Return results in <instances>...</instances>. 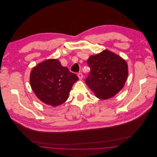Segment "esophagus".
Wrapping results in <instances>:
<instances>
[{
    "instance_id": "esophagus-1",
    "label": "esophagus",
    "mask_w": 157,
    "mask_h": 157,
    "mask_svg": "<svg viewBox=\"0 0 157 157\" xmlns=\"http://www.w3.org/2000/svg\"><path fill=\"white\" fill-rule=\"evenodd\" d=\"M77 76L80 80H82L83 78V74L82 73H78Z\"/></svg>"
}]
</instances>
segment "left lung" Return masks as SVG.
<instances>
[{"instance_id": "1", "label": "left lung", "mask_w": 157, "mask_h": 157, "mask_svg": "<svg viewBox=\"0 0 157 157\" xmlns=\"http://www.w3.org/2000/svg\"><path fill=\"white\" fill-rule=\"evenodd\" d=\"M87 64L91 71L85 83L96 97L108 100L122 89L128 78V66L121 56L105 49L90 56Z\"/></svg>"}]
</instances>
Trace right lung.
I'll use <instances>...</instances> for the list:
<instances>
[{
	"instance_id": "1",
	"label": "right lung",
	"mask_w": 157,
	"mask_h": 157,
	"mask_svg": "<svg viewBox=\"0 0 157 157\" xmlns=\"http://www.w3.org/2000/svg\"><path fill=\"white\" fill-rule=\"evenodd\" d=\"M78 77L63 67L59 60L49 59L34 67L31 71L29 83L35 95L43 103L56 107L69 98Z\"/></svg>"
}]
</instances>
